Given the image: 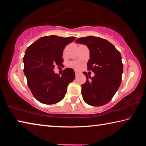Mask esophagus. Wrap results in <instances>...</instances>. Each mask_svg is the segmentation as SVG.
Masks as SVG:
<instances>
[{"mask_svg":"<svg viewBox=\"0 0 146 146\" xmlns=\"http://www.w3.org/2000/svg\"><path fill=\"white\" fill-rule=\"evenodd\" d=\"M75 75H78L79 73H80V71H78L77 70H75Z\"/></svg>","mask_w":146,"mask_h":146,"instance_id":"34e87169","label":"esophagus"}]
</instances>
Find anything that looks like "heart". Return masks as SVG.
<instances>
[{"mask_svg":"<svg viewBox=\"0 0 146 146\" xmlns=\"http://www.w3.org/2000/svg\"><path fill=\"white\" fill-rule=\"evenodd\" d=\"M71 66H73V67L75 68H80L81 67V65L79 63H77V62H72L71 63Z\"/></svg>","mask_w":146,"mask_h":146,"instance_id":"b5f03b06","label":"heart"}]
</instances>
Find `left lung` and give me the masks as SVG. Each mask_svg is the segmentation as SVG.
Masks as SVG:
<instances>
[{"instance_id": "left-lung-1", "label": "left lung", "mask_w": 146, "mask_h": 146, "mask_svg": "<svg viewBox=\"0 0 146 146\" xmlns=\"http://www.w3.org/2000/svg\"><path fill=\"white\" fill-rule=\"evenodd\" d=\"M76 42L85 44L90 51L88 70L95 73L90 78L87 73L82 85L84 100L93 106H102L112 99L122 82L123 64L120 53L108 40L94 36L81 37Z\"/></svg>"}]
</instances>
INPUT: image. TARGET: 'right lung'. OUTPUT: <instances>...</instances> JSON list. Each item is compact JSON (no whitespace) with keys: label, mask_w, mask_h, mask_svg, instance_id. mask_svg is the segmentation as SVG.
Listing matches in <instances>:
<instances>
[{"label":"right lung","mask_w":146,"mask_h":146,"mask_svg":"<svg viewBox=\"0 0 146 146\" xmlns=\"http://www.w3.org/2000/svg\"><path fill=\"white\" fill-rule=\"evenodd\" d=\"M75 39V36H45L27 48L23 57L24 73L29 90L38 102L53 104L64 98L69 84L75 79V72L66 68L60 76L53 70L56 66L63 65L64 49Z\"/></svg>","instance_id":"1"}]
</instances>
